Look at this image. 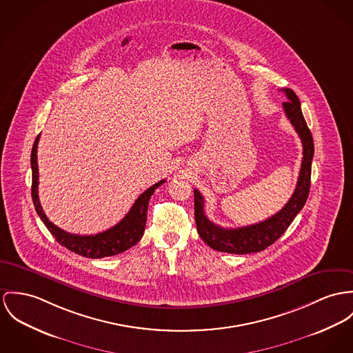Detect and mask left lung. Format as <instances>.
<instances>
[{
    "label": "left lung",
    "mask_w": 353,
    "mask_h": 353,
    "mask_svg": "<svg viewBox=\"0 0 353 353\" xmlns=\"http://www.w3.org/2000/svg\"><path fill=\"white\" fill-rule=\"evenodd\" d=\"M282 91L288 98V102L283 103L286 117L299 133L303 148L297 187L290 200L279 212L263 221L239 228H223L212 223L204 214V197L199 190H194V220L197 232L205 243L216 251L242 255L259 252L268 248L288 230L307 200L310 190L312 160L314 154L313 137L302 115L301 103L296 92L290 88H283Z\"/></svg>",
    "instance_id": "1"
}]
</instances>
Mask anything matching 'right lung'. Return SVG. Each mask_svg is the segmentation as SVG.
I'll use <instances>...</instances> for the list:
<instances>
[{
	"label": "right lung",
	"mask_w": 353,
	"mask_h": 353,
	"mask_svg": "<svg viewBox=\"0 0 353 353\" xmlns=\"http://www.w3.org/2000/svg\"><path fill=\"white\" fill-rule=\"evenodd\" d=\"M40 134L36 137L32 153H30V166H32V200L36 208L37 215L43 220L48 231L52 234L54 239L68 248L70 251L79 254L85 258H105L121 254L134 244L138 243L143 235L145 224H146V214L148 205L152 194L157 190L165 180L159 181L145 190L138 199L128 215L123 217L118 224L109 228L108 231L95 234V235H75L65 232L64 230L54 225L52 221L44 214L40 200H39V168H37V143Z\"/></svg>",
	"instance_id": "add662e5"
}]
</instances>
